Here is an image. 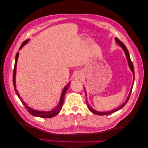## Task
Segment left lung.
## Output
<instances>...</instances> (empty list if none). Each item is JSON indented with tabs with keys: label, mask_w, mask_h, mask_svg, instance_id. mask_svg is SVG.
Here are the masks:
<instances>
[{
	"label": "left lung",
	"mask_w": 148,
	"mask_h": 148,
	"mask_svg": "<svg viewBox=\"0 0 148 148\" xmlns=\"http://www.w3.org/2000/svg\"><path fill=\"white\" fill-rule=\"evenodd\" d=\"M115 40H116V42H117L119 45H121V47L123 48V50H124L126 56H127V58L128 63H129V65L130 69H131V71H132L133 74H134V65H133V64H132V61H131V60H130V56H129V51H128L127 47H126L125 45L124 44H123V43L121 42V40H120L119 39V38H117V37L115 38ZM134 80H133V84H132V88H131V90H130V94H129V96H128L127 100H126L125 102L124 103H123L122 106H121L119 108L116 109V110L111 111H108V112H98V111H96V110H93V109L90 106H89V104H88V103H87V101H86V104H87V106H88V109H89V110H90V111H92V112L93 113H94V114L98 115H106L111 114V113H113L114 112H115V111H118V110H121V109L122 108L124 107V106L126 105V103H127V101H129V98H130V94H131V92H132V87H133V84H134ZM85 92H86V91H85ZM85 94H86V92H85Z\"/></svg>",
	"instance_id": "obj_1"
}]
</instances>
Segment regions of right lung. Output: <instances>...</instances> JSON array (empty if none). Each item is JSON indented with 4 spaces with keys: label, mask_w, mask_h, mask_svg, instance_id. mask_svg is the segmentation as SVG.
I'll return each instance as SVG.
<instances>
[{
    "label": "right lung",
    "mask_w": 148,
    "mask_h": 148,
    "mask_svg": "<svg viewBox=\"0 0 148 148\" xmlns=\"http://www.w3.org/2000/svg\"><path fill=\"white\" fill-rule=\"evenodd\" d=\"M28 42V40H26L24 41V42L21 44L20 48L19 49H21L24 45H25L27 42ZM18 56H19V52H17L16 56V60H15V64H14V72H13V84L14 86V90H15V92L17 95H18V98L20 99V100L21 101V102L23 104V106H25V108H26V110H27V111L29 113H31V115H33L34 116H36V117H44V118H51L54 117V116L56 115L58 113L60 112V111L62 110V106H63V103H64V97L65 94H66V92L68 89L69 86H70V83L65 87L64 90L62 92V96H61V99H60L59 105L57 106V108H56L54 110L50 111H37L35 110H33L32 108H31L29 107V106H27V104L24 102V101L22 100V99L19 96V94L18 93V92L16 90V65H17V61H18Z\"/></svg>",
    "instance_id": "obj_1"
}]
</instances>
